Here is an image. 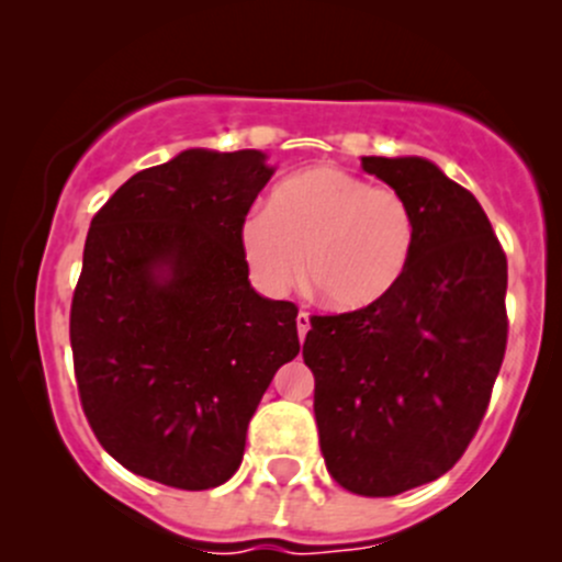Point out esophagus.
I'll return each mask as SVG.
<instances>
[{"instance_id": "esophagus-1", "label": "esophagus", "mask_w": 562, "mask_h": 562, "mask_svg": "<svg viewBox=\"0 0 562 562\" xmlns=\"http://www.w3.org/2000/svg\"><path fill=\"white\" fill-rule=\"evenodd\" d=\"M296 328H299V339L307 337V331H310V313H299L296 315Z\"/></svg>"}]
</instances>
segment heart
I'll list each match as a JSON object with an SVG mask.
<instances>
[{
    "label": "heart",
    "mask_w": 562,
    "mask_h": 562,
    "mask_svg": "<svg viewBox=\"0 0 562 562\" xmlns=\"http://www.w3.org/2000/svg\"><path fill=\"white\" fill-rule=\"evenodd\" d=\"M416 212L402 192L337 166H313L271 190L241 225V252L260 288L299 280L334 313H361L394 293L416 252ZM305 263H301V255Z\"/></svg>",
    "instance_id": "1"
}]
</instances>
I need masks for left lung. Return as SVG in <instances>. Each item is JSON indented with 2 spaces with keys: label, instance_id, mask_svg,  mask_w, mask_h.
<instances>
[{
  "label": "left lung",
  "instance_id": "left-lung-1",
  "mask_svg": "<svg viewBox=\"0 0 562 562\" xmlns=\"http://www.w3.org/2000/svg\"><path fill=\"white\" fill-rule=\"evenodd\" d=\"M416 212L411 269L361 313L313 315L304 364L328 473L391 497L440 479L473 440L506 353L508 263L484 209L424 157H361Z\"/></svg>",
  "mask_w": 562,
  "mask_h": 562
}]
</instances>
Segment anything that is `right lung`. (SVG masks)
<instances>
[{"instance_id":"add662e5","label":"right lung","mask_w":562,"mask_h":562,"mask_svg":"<svg viewBox=\"0 0 562 562\" xmlns=\"http://www.w3.org/2000/svg\"><path fill=\"white\" fill-rule=\"evenodd\" d=\"M271 173L258 149H187L94 214L70 310L78 394L103 449L144 479L225 484L260 396L302 348L296 304L260 296L241 252Z\"/></svg>"}]
</instances>
